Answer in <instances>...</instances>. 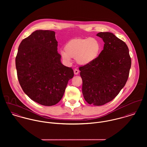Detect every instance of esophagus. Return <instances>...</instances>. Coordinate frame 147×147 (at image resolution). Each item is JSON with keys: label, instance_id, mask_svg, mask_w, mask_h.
Instances as JSON below:
<instances>
[{"label": "esophagus", "instance_id": "esophagus-1", "mask_svg": "<svg viewBox=\"0 0 147 147\" xmlns=\"http://www.w3.org/2000/svg\"><path fill=\"white\" fill-rule=\"evenodd\" d=\"M79 71L78 69L76 68V69H74V74H75V75H78L79 74Z\"/></svg>", "mask_w": 147, "mask_h": 147}]
</instances>
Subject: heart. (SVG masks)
I'll return each instance as SVG.
<instances>
[{
  "label": "heart",
  "mask_w": 147,
  "mask_h": 147,
  "mask_svg": "<svg viewBox=\"0 0 147 147\" xmlns=\"http://www.w3.org/2000/svg\"><path fill=\"white\" fill-rule=\"evenodd\" d=\"M101 44L93 38H75L67 42L64 50L61 51L64 61L69 62L71 58L76 59L80 65H87L94 62L101 51Z\"/></svg>",
  "instance_id": "1"
}]
</instances>
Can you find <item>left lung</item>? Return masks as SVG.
<instances>
[{
	"label": "left lung",
	"instance_id": "obj_1",
	"mask_svg": "<svg viewBox=\"0 0 147 147\" xmlns=\"http://www.w3.org/2000/svg\"><path fill=\"white\" fill-rule=\"evenodd\" d=\"M104 49L92 63L79 67L82 93L90 105L101 106L112 101L125 86L131 65L126 43L110 32L97 34Z\"/></svg>",
	"mask_w": 147,
	"mask_h": 147
}]
</instances>
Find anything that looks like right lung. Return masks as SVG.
Listing matches in <instances>:
<instances>
[{
  "label": "right lung",
  "instance_id": "1",
  "mask_svg": "<svg viewBox=\"0 0 147 147\" xmlns=\"http://www.w3.org/2000/svg\"><path fill=\"white\" fill-rule=\"evenodd\" d=\"M55 33L37 30L21 41L16 57L18 78L24 93L44 106L58 103L68 80L74 75L71 68L61 63Z\"/></svg>",
  "mask_w": 147,
  "mask_h": 147
}]
</instances>
